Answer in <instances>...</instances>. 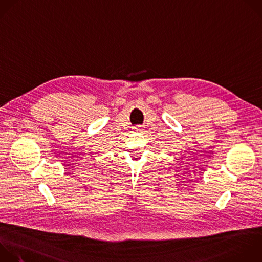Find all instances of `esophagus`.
Instances as JSON below:
<instances>
[{
    "instance_id": "esophagus-1",
    "label": "esophagus",
    "mask_w": 262,
    "mask_h": 262,
    "mask_svg": "<svg viewBox=\"0 0 262 262\" xmlns=\"http://www.w3.org/2000/svg\"><path fill=\"white\" fill-rule=\"evenodd\" d=\"M142 129H143V128H142L141 125H137V126L135 127V130H136V132H141Z\"/></svg>"
}]
</instances>
